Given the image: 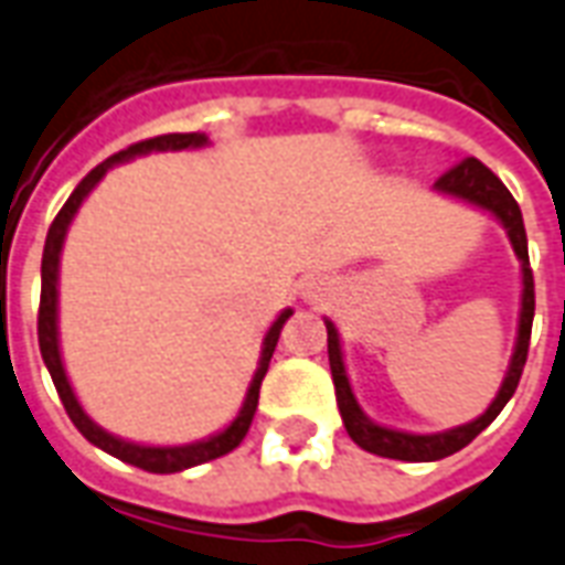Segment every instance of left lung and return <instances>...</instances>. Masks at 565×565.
I'll return each mask as SVG.
<instances>
[{"label": "left lung", "instance_id": "left-lung-1", "mask_svg": "<svg viewBox=\"0 0 565 565\" xmlns=\"http://www.w3.org/2000/svg\"><path fill=\"white\" fill-rule=\"evenodd\" d=\"M437 191L443 194H452L467 203L488 209L491 215L503 221V227L509 230V239L515 248L518 260H521V271H524V299H521V326H518V344L509 374H505L503 386L497 392L494 404L470 425L452 428V431L443 434H404L374 425L367 419L365 413L359 411L356 398H353V388L344 374V362H341V344H338V329L326 320V344H329V367H332V380H335V398L341 419H344L347 434L353 437L356 446H362L365 452H374L380 458H395V461H440L449 455L461 452L467 443H473L479 434L500 416L509 398L515 395L524 365H527V350H530V329H533V311H536V290H533V269H530V254H527V233H524V218H521V209H518L515 198L509 194V188L479 161V158H463L455 167H449L437 182Z\"/></svg>", "mask_w": 565, "mask_h": 565}]
</instances>
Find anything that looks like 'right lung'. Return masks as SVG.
<instances>
[{
  "instance_id": "obj_1",
  "label": "right lung",
  "mask_w": 565,
  "mask_h": 565,
  "mask_svg": "<svg viewBox=\"0 0 565 565\" xmlns=\"http://www.w3.org/2000/svg\"><path fill=\"white\" fill-rule=\"evenodd\" d=\"M206 137L203 134H161V137H149V140H140V143L128 146L122 152L110 154L107 161L92 170L89 177L83 179L81 185L74 188V194L65 200V206L60 209V215L53 218L47 230V242H44V257H41V305H38V347H41V356H44V365H47L50 377H53V386L60 392L62 404H65V413L71 416V422L77 425V431L86 437L89 443H95L98 449L110 452L113 458H119L125 463H134L140 470H149V473H179V470H188V467H198V463L215 461L221 455L233 452L245 434L250 428V419L257 413V401H260V383L269 371V359L275 353V344H278V335H281L284 323L290 320L294 311H284L271 329L266 332V341H263V356L257 374L250 380L248 398L242 404V411L236 419L230 422L227 428L215 437H209L203 443H191V446H137V443H125L113 434L102 431L95 422L83 413V407L74 398L71 392V383L65 377V367H62L60 356V332H56V281H60V250L62 242H65V233H68V224L74 218V212L81 209L83 198L89 194L92 188L98 185V179L110 170L113 164L119 161H128L134 154H146V152H164V149H191V146H203Z\"/></svg>"
}]
</instances>
